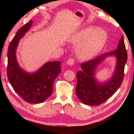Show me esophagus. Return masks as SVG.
Returning <instances> with one entry per match:
<instances>
[{"mask_svg":"<svg viewBox=\"0 0 134 134\" xmlns=\"http://www.w3.org/2000/svg\"><path fill=\"white\" fill-rule=\"evenodd\" d=\"M67 64L68 65H73V64H74V59L72 58H69V60H68V61H67Z\"/></svg>","mask_w":134,"mask_h":134,"instance_id":"34e87169","label":"esophagus"}]
</instances>
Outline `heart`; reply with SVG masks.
I'll list each match as a JSON object with an SVG mask.
<instances>
[{
    "mask_svg": "<svg viewBox=\"0 0 134 134\" xmlns=\"http://www.w3.org/2000/svg\"><path fill=\"white\" fill-rule=\"evenodd\" d=\"M108 40V35L102 29L90 26L81 29L72 35L69 41L72 44H79L77 49L79 57L89 60L103 48Z\"/></svg>",
    "mask_w": 134,
    "mask_h": 134,
    "instance_id": "b5f03b06",
    "label": "heart"
}]
</instances>
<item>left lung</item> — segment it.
<instances>
[{
  "mask_svg": "<svg viewBox=\"0 0 134 134\" xmlns=\"http://www.w3.org/2000/svg\"><path fill=\"white\" fill-rule=\"evenodd\" d=\"M110 55H115L117 60L114 75L105 83H99L94 77L96 67L106 56ZM126 61L127 51L122 36L116 49L82 63L81 70L76 74L77 83L76 88V94L81 102L87 105L97 106L110 98L122 83Z\"/></svg>",
  "mask_w": 134,
  "mask_h": 134,
  "instance_id": "left-lung-1",
  "label": "left lung"
}]
</instances>
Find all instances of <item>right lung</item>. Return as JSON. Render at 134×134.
Here are the masks:
<instances>
[{
  "label": "right lung",
  "mask_w": 134,
  "mask_h": 134,
  "mask_svg": "<svg viewBox=\"0 0 134 134\" xmlns=\"http://www.w3.org/2000/svg\"><path fill=\"white\" fill-rule=\"evenodd\" d=\"M32 21L20 28L11 41L8 49V78L15 91L24 100L30 103H40L51 96L54 81L61 72L59 61L48 62L32 73H29L19 66L16 51L19 40L30 29Z\"/></svg>",
  "instance_id": "right-lung-1"
}]
</instances>
